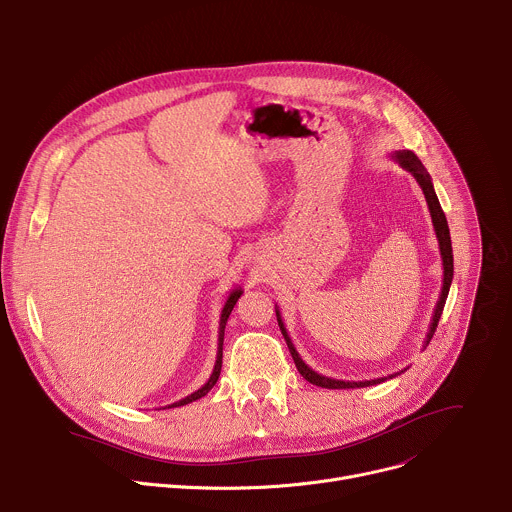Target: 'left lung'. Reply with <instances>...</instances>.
I'll return each instance as SVG.
<instances>
[{"mask_svg":"<svg viewBox=\"0 0 512 512\" xmlns=\"http://www.w3.org/2000/svg\"><path fill=\"white\" fill-rule=\"evenodd\" d=\"M392 159L406 171H410L414 175V179L418 181V185H421V190L427 198V206H429V212H431V220H433V228H435V235H437V241H439V251H441V259H443V288H441V294H439V302L435 306V312H433V320L429 324V333H427V339H425V349L429 345V341L433 339L435 335V329L439 324V318L443 314V306H445V300H447V294H449V288H451V280H453V249H451V237H449V226H447V218L441 210V204H439V198L435 194V188H433V181H431V175L429 171L425 169V165L421 163V159H418L412 151H396L392 155ZM275 316H277V324H280V331L288 343V349L292 353V359L298 367V371L302 374V378L314 386H320V388H329V390H347V388H367V386H376V384H382L384 380H392L400 374H392L388 378H378V380H365V382H345V380H333V378H327V376H320L316 374V371L312 367H308L302 357L298 355L286 327H284V320H282V314L280 310H275Z\"/></svg>","mask_w":512,"mask_h":512,"instance_id":"obj_1","label":"left lung"}]
</instances>
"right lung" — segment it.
Returning a JSON list of instances; mask_svg holds the SVG:
<instances>
[{"label":"right lung","instance_id":"obj_1","mask_svg":"<svg viewBox=\"0 0 512 512\" xmlns=\"http://www.w3.org/2000/svg\"><path fill=\"white\" fill-rule=\"evenodd\" d=\"M241 294H243V290H241V288H235V290H232V292L228 294V298H226V302H224V308H222V314H220V329H218V353H216V363H214L210 380H208L200 390H196L194 394L185 396V398H181V400H177V402H173V404H169V406H165V408H175V406H183V404H190V402H194V400H200L202 396H206V394L214 388V384L218 382V376H220V369H222V343H224V327H226V320H228L232 308H235L237 300L241 298Z\"/></svg>","mask_w":512,"mask_h":512}]
</instances>
